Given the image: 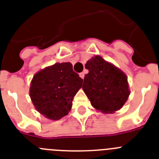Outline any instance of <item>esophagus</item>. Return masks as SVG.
<instances>
[{
	"mask_svg": "<svg viewBox=\"0 0 159 159\" xmlns=\"http://www.w3.org/2000/svg\"><path fill=\"white\" fill-rule=\"evenodd\" d=\"M79 76H80V77H81V78H82V79H83L84 77H85V73H84V72H82V73H80Z\"/></svg>",
	"mask_w": 159,
	"mask_h": 159,
	"instance_id": "esophagus-1",
	"label": "esophagus"
}]
</instances>
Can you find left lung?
<instances>
[{"instance_id":"left-lung-1","label":"left lung","mask_w":159,"mask_h":159,"mask_svg":"<svg viewBox=\"0 0 159 159\" xmlns=\"http://www.w3.org/2000/svg\"><path fill=\"white\" fill-rule=\"evenodd\" d=\"M85 66L89 73L85 75L82 89L92 106L104 113L120 109L130 94L126 75L99 56Z\"/></svg>"}]
</instances>
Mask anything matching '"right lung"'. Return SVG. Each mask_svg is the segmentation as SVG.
Wrapping results in <instances>:
<instances>
[{
    "label": "right lung",
    "mask_w": 159,
    "mask_h": 159,
    "mask_svg": "<svg viewBox=\"0 0 159 159\" xmlns=\"http://www.w3.org/2000/svg\"><path fill=\"white\" fill-rule=\"evenodd\" d=\"M82 82L71 63H57L34 76L30 98L39 112L51 120H60L70 111L73 97Z\"/></svg>",
    "instance_id": "obj_1"
}]
</instances>
